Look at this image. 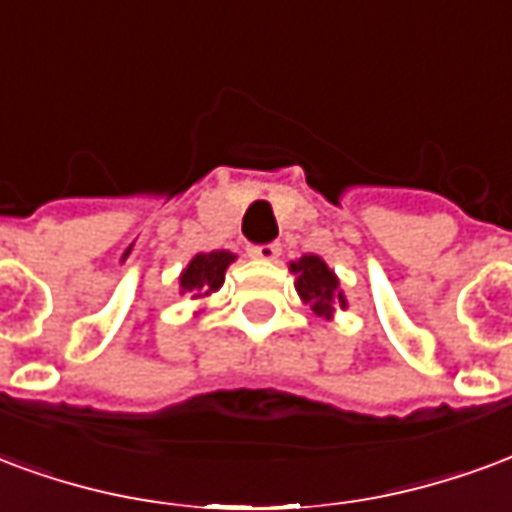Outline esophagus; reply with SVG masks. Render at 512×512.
<instances>
[{
  "instance_id": "obj_1",
  "label": "esophagus",
  "mask_w": 512,
  "mask_h": 512,
  "mask_svg": "<svg viewBox=\"0 0 512 512\" xmlns=\"http://www.w3.org/2000/svg\"><path fill=\"white\" fill-rule=\"evenodd\" d=\"M251 256L259 261H275L281 256V245L278 242H267V245H253Z\"/></svg>"
}]
</instances>
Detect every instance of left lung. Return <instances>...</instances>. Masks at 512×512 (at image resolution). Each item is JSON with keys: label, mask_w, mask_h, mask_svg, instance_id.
I'll use <instances>...</instances> for the list:
<instances>
[{"label": "left lung", "mask_w": 512, "mask_h": 512, "mask_svg": "<svg viewBox=\"0 0 512 512\" xmlns=\"http://www.w3.org/2000/svg\"><path fill=\"white\" fill-rule=\"evenodd\" d=\"M289 270L297 275V294H300L302 302H308L313 308V313H319L324 319H330L338 308H346V297L338 289V278L335 272L324 264V259L319 256H302L300 261H292Z\"/></svg>", "instance_id": "left-lung-1"}]
</instances>
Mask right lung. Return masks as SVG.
Here are the masks:
<instances>
[{"label":"right lung","mask_w":512,"mask_h":512,"mask_svg":"<svg viewBox=\"0 0 512 512\" xmlns=\"http://www.w3.org/2000/svg\"><path fill=\"white\" fill-rule=\"evenodd\" d=\"M237 259L229 251H210L196 253L190 264L179 275V292L190 294V300H201L210 297L212 292H218L226 278V267Z\"/></svg>","instance_id":"1"}]
</instances>
